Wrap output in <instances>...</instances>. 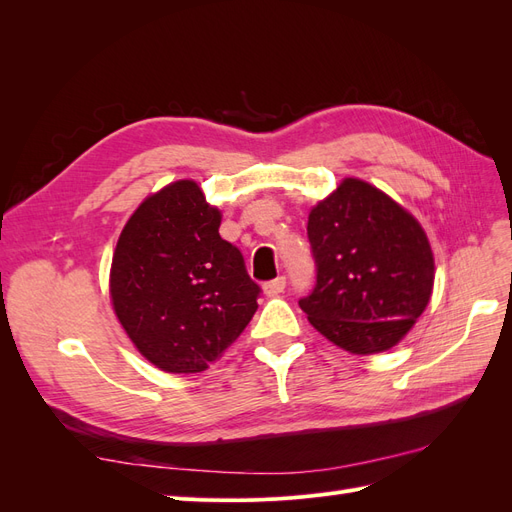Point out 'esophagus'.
I'll return each instance as SVG.
<instances>
[{
    "mask_svg": "<svg viewBox=\"0 0 512 512\" xmlns=\"http://www.w3.org/2000/svg\"><path fill=\"white\" fill-rule=\"evenodd\" d=\"M284 288H286V277H284V275L275 277V280H271V282H267V284H262V290H265L267 297H275V294L284 292Z\"/></svg>",
    "mask_w": 512,
    "mask_h": 512,
    "instance_id": "1",
    "label": "esophagus"
}]
</instances>
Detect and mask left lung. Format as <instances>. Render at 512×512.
Returning a JSON list of instances; mask_svg holds the SVG:
<instances>
[{
  "instance_id": "obj_1",
  "label": "left lung",
  "mask_w": 512,
  "mask_h": 512,
  "mask_svg": "<svg viewBox=\"0 0 512 512\" xmlns=\"http://www.w3.org/2000/svg\"><path fill=\"white\" fill-rule=\"evenodd\" d=\"M316 284L299 301L312 327L352 354L393 348L433 288L425 232L393 198L346 179L307 222Z\"/></svg>"
}]
</instances>
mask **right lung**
I'll return each mask as SVG.
<instances>
[{
    "instance_id": "add662e5",
    "label": "right lung",
    "mask_w": 512,
    "mask_h": 512,
    "mask_svg": "<svg viewBox=\"0 0 512 512\" xmlns=\"http://www.w3.org/2000/svg\"><path fill=\"white\" fill-rule=\"evenodd\" d=\"M220 211L190 179L166 185L121 230L111 267L115 314L147 361L170 374L205 371L258 309L260 286Z\"/></svg>"
}]
</instances>
